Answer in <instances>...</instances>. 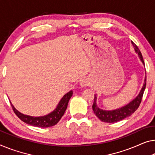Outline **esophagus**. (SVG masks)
Returning <instances> with one entry per match:
<instances>
[{
	"label": "esophagus",
	"mask_w": 155,
	"mask_h": 155,
	"mask_svg": "<svg viewBox=\"0 0 155 155\" xmlns=\"http://www.w3.org/2000/svg\"><path fill=\"white\" fill-rule=\"evenodd\" d=\"M89 84H90L89 81L86 78H82V79L80 81V85H81V87H86V86H87V85H89Z\"/></svg>",
	"instance_id": "esophagus-1"
}]
</instances>
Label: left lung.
I'll use <instances>...</instances> for the list:
<instances>
[{
    "label": "left lung",
    "instance_id": "8db88e82",
    "mask_svg": "<svg viewBox=\"0 0 155 155\" xmlns=\"http://www.w3.org/2000/svg\"><path fill=\"white\" fill-rule=\"evenodd\" d=\"M131 44H132L133 47H134L135 52L138 54L139 59L145 66L142 54L140 51L139 48H138L137 46L133 41H131ZM145 87H146V76H145L144 80V84L143 85L142 88L138 95L127 105L114 110H108L99 108L97 104V94H94V102L93 104H92V110H93L94 114L97 115V117L102 122H108V123H114V122L122 120L126 118V117L130 116L131 115H132V114H134L137 110L140 102H141L143 94Z\"/></svg>",
    "mask_w": 155,
    "mask_h": 155
}]
</instances>
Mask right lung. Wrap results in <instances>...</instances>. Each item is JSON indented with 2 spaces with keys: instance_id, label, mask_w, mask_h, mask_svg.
I'll return each instance as SVG.
<instances>
[{
  "instance_id": "obj_1",
  "label": "right lung",
  "mask_w": 155,
  "mask_h": 155,
  "mask_svg": "<svg viewBox=\"0 0 155 155\" xmlns=\"http://www.w3.org/2000/svg\"><path fill=\"white\" fill-rule=\"evenodd\" d=\"M72 91H70L66 93L60 100L56 108L48 114L43 115V116H31V115H24L16 109L11 101L10 104L15 114L17 115L21 120L24 122L25 123L34 127H49L56 124L61 119L62 116L65 112L68 102L72 96Z\"/></svg>"
}]
</instances>
